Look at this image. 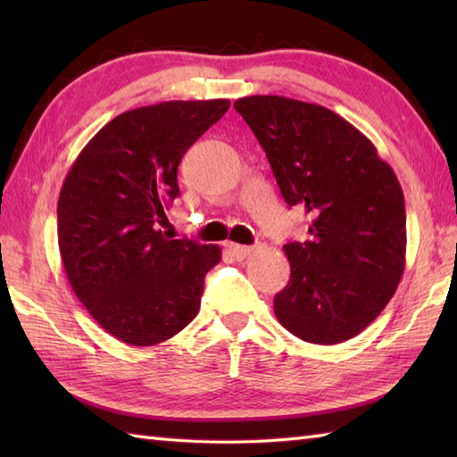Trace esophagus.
Returning a JSON list of instances; mask_svg holds the SVG:
<instances>
[{"label":"esophagus","instance_id":"obj_1","mask_svg":"<svg viewBox=\"0 0 457 457\" xmlns=\"http://www.w3.org/2000/svg\"><path fill=\"white\" fill-rule=\"evenodd\" d=\"M228 251L231 255H234L237 261L245 259L247 255H251V251H253V247H247V245H237V244H228Z\"/></svg>","mask_w":457,"mask_h":457}]
</instances>
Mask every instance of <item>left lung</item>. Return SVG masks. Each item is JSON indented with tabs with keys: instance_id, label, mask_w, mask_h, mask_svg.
<instances>
[{
	"instance_id": "1",
	"label": "left lung",
	"mask_w": 457,
	"mask_h": 457,
	"mask_svg": "<svg viewBox=\"0 0 457 457\" xmlns=\"http://www.w3.org/2000/svg\"><path fill=\"white\" fill-rule=\"evenodd\" d=\"M234 108L265 149L285 202L310 216V239L283 247L290 280L275 296V316L310 344L352 339L401 283L406 212L399 180L375 145L324 105L247 96Z\"/></svg>"
}]
</instances>
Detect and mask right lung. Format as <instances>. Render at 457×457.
<instances>
[{
    "mask_svg": "<svg viewBox=\"0 0 457 457\" xmlns=\"http://www.w3.org/2000/svg\"><path fill=\"white\" fill-rule=\"evenodd\" d=\"M228 108L229 100H177L125 112L66 174L56 221L68 283L123 344H161L198 314L204 277L221 249L169 239L157 228L180 194L184 153Z\"/></svg>",
    "mask_w": 457,
    "mask_h": 457,
    "instance_id": "1",
    "label": "right lung"
}]
</instances>
